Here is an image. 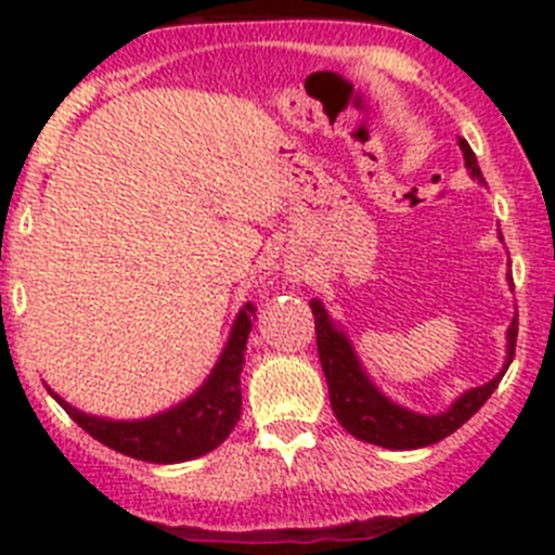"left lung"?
<instances>
[{
  "label": "left lung",
  "instance_id": "left-lung-1",
  "mask_svg": "<svg viewBox=\"0 0 555 555\" xmlns=\"http://www.w3.org/2000/svg\"><path fill=\"white\" fill-rule=\"evenodd\" d=\"M459 146L464 152V164H467L469 175L478 183L487 185V180H483L478 169V160H475V152L469 150L467 141L459 139ZM506 278L508 286L514 288L512 274H506ZM311 311L313 320H317V350H320L322 370H325L333 414H336V420L347 434H352L361 442L380 444L386 450L428 448V444L442 442L444 436L459 430L480 405L487 403L492 391L498 389L508 364H512L514 347H517V317H514L506 331V361H503V370L489 384L475 386V389L455 397L450 409H444L442 414H420V411H411L405 405L395 403V400H389L384 391L377 389L370 372L361 364L356 347L347 338V333L331 320V313L325 311L320 300H311Z\"/></svg>",
  "mask_w": 555,
  "mask_h": 555
}]
</instances>
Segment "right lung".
I'll use <instances>...</instances> for the list:
<instances>
[{
	"instance_id": "add662e5",
	"label": "right lung",
	"mask_w": 555,
	"mask_h": 555,
	"mask_svg": "<svg viewBox=\"0 0 555 555\" xmlns=\"http://www.w3.org/2000/svg\"><path fill=\"white\" fill-rule=\"evenodd\" d=\"M255 306H242L230 327L228 345L210 370L208 380L183 403L171 405L146 420H105L86 414L49 389L72 420L96 442L116 453L152 464H180L217 450L242 416V364L247 336L253 331Z\"/></svg>"
}]
</instances>
